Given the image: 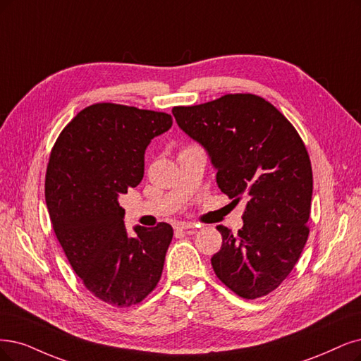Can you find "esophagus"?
I'll return each instance as SVG.
<instances>
[{"mask_svg":"<svg viewBox=\"0 0 361 361\" xmlns=\"http://www.w3.org/2000/svg\"><path fill=\"white\" fill-rule=\"evenodd\" d=\"M196 226L195 223H189V221H180L176 224V229L177 231H190V229H195Z\"/></svg>","mask_w":361,"mask_h":361,"instance_id":"34e87169","label":"esophagus"}]
</instances>
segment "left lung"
<instances>
[{"label": "left lung", "instance_id": "8db88e82", "mask_svg": "<svg viewBox=\"0 0 361 361\" xmlns=\"http://www.w3.org/2000/svg\"><path fill=\"white\" fill-rule=\"evenodd\" d=\"M172 114L208 152L220 190L232 202H247L236 235L217 226L223 244L211 257L212 269L238 296L269 295L295 268L310 235L312 168L302 138L252 93L173 106Z\"/></svg>", "mask_w": 361, "mask_h": 361}]
</instances>
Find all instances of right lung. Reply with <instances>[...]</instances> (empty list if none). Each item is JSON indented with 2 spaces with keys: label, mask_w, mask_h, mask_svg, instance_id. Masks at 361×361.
Segmentation results:
<instances>
[{
  "label": "right lung",
  "mask_w": 361,
  "mask_h": 361,
  "mask_svg": "<svg viewBox=\"0 0 361 361\" xmlns=\"http://www.w3.org/2000/svg\"><path fill=\"white\" fill-rule=\"evenodd\" d=\"M172 126L166 113L111 102L86 106L53 145L44 195L53 231L85 287L128 308L145 299L164 271L172 228H125L118 196L144 177L150 141Z\"/></svg>",
  "instance_id": "obj_1"
}]
</instances>
